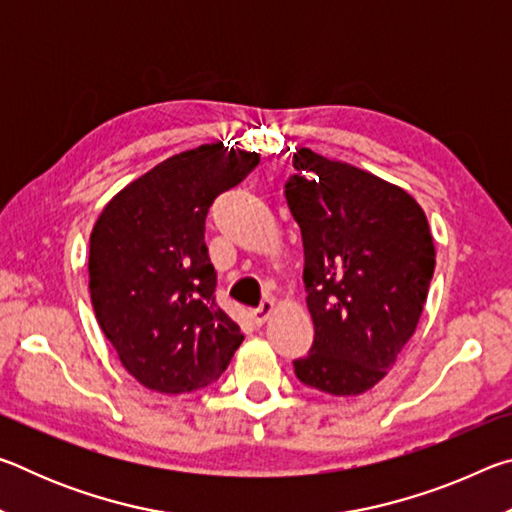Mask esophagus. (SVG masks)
Masks as SVG:
<instances>
[{
  "instance_id": "1",
  "label": "esophagus",
  "mask_w": 512,
  "mask_h": 512,
  "mask_svg": "<svg viewBox=\"0 0 512 512\" xmlns=\"http://www.w3.org/2000/svg\"><path fill=\"white\" fill-rule=\"evenodd\" d=\"M273 309H275V302L271 300V298H266V300H262V305H259L257 309H253V320L257 325H264L268 318H271V314H273Z\"/></svg>"
}]
</instances>
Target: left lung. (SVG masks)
<instances>
[{
    "mask_svg": "<svg viewBox=\"0 0 512 512\" xmlns=\"http://www.w3.org/2000/svg\"><path fill=\"white\" fill-rule=\"evenodd\" d=\"M284 185L305 248L314 345L293 361L305 386L361 395L386 377L418 327L436 268L422 207L402 187L311 149Z\"/></svg>",
    "mask_w": 512,
    "mask_h": 512,
    "instance_id": "obj_1",
    "label": "left lung"
}]
</instances>
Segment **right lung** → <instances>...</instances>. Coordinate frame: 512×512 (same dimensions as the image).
I'll use <instances>...</instances> for the list:
<instances>
[{
    "instance_id": "add662e5",
    "label": "right lung",
    "mask_w": 512,
    "mask_h": 512,
    "mask_svg": "<svg viewBox=\"0 0 512 512\" xmlns=\"http://www.w3.org/2000/svg\"><path fill=\"white\" fill-rule=\"evenodd\" d=\"M257 164L255 151L221 142L178 153L121 189L94 223V314L121 366L151 391L205 388L244 341L216 305L205 216Z\"/></svg>"
}]
</instances>
